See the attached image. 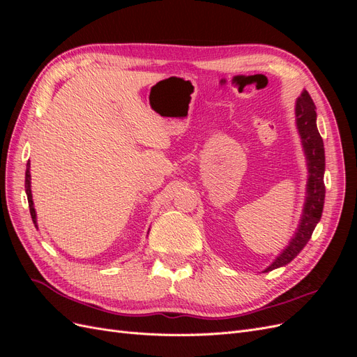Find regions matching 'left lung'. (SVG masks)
Instances as JSON below:
<instances>
[{
	"label": "left lung",
	"instance_id": "8db88e82",
	"mask_svg": "<svg viewBox=\"0 0 357 357\" xmlns=\"http://www.w3.org/2000/svg\"><path fill=\"white\" fill-rule=\"evenodd\" d=\"M316 105L308 92L304 91L296 101V125L302 138V144H304L310 172L305 207L294 240L264 273L273 271V269L294 261L310 241L312 231H314L316 225L321 218L323 204H325V181H323V174H325V147H323V139L316 125Z\"/></svg>",
	"mask_w": 357,
	"mask_h": 357
}]
</instances>
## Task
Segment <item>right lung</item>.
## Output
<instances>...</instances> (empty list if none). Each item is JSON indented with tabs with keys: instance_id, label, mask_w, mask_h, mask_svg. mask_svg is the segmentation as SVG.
I'll return each instance as SVG.
<instances>
[{
	"instance_id": "obj_1",
	"label": "right lung",
	"mask_w": 357,
	"mask_h": 357,
	"mask_svg": "<svg viewBox=\"0 0 357 357\" xmlns=\"http://www.w3.org/2000/svg\"><path fill=\"white\" fill-rule=\"evenodd\" d=\"M25 192L28 197V205H29V213L32 222H34L36 228H37V219H36V210H34V202H32V195H31V172H29V162L26 164V171H25Z\"/></svg>"
}]
</instances>
